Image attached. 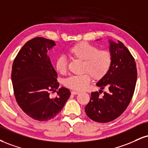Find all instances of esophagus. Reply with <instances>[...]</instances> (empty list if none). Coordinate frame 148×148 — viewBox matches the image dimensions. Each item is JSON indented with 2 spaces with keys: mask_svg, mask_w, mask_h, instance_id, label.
I'll list each match as a JSON object with an SVG mask.
<instances>
[{
  "mask_svg": "<svg viewBox=\"0 0 148 148\" xmlns=\"http://www.w3.org/2000/svg\"><path fill=\"white\" fill-rule=\"evenodd\" d=\"M71 93H72V94H74V95H76V94H79V92H76V91H72V92H71Z\"/></svg>",
  "mask_w": 148,
  "mask_h": 148,
  "instance_id": "esophagus-1",
  "label": "esophagus"
}]
</instances>
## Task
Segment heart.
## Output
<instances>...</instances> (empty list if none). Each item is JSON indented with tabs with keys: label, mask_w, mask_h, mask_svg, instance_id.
I'll return each instance as SVG.
<instances>
[{
	"label": "heart",
	"mask_w": 148,
	"mask_h": 148,
	"mask_svg": "<svg viewBox=\"0 0 148 148\" xmlns=\"http://www.w3.org/2000/svg\"><path fill=\"white\" fill-rule=\"evenodd\" d=\"M73 58L83 60L82 75L71 76L64 81L67 88L81 91L88 86L91 76L94 80L103 79L110 71L112 63V57L110 51L99 49L97 46L88 42L74 44L67 51ZM55 69L60 74H65L67 69V62L65 57L60 56L55 62Z\"/></svg>",
	"instance_id": "1"
}]
</instances>
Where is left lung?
Instances as JSON below:
<instances>
[{
  "mask_svg": "<svg viewBox=\"0 0 148 148\" xmlns=\"http://www.w3.org/2000/svg\"><path fill=\"white\" fill-rule=\"evenodd\" d=\"M112 63L110 71L97 85L102 90L92 92L85 111L90 119L98 123H108L117 119L127 108L132 99L137 79L136 65L134 57L124 44L110 40Z\"/></svg>",
  "mask_w": 148,
  "mask_h": 148,
  "instance_id": "1",
  "label": "left lung"
}]
</instances>
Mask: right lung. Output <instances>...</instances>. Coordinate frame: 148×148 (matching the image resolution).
<instances>
[{
	"instance_id": "obj_1",
	"label": "right lung",
	"mask_w": 148,
	"mask_h": 148,
	"mask_svg": "<svg viewBox=\"0 0 148 148\" xmlns=\"http://www.w3.org/2000/svg\"><path fill=\"white\" fill-rule=\"evenodd\" d=\"M54 45L49 39H32L21 48L12 65V81L18 105L26 114L39 121L54 118L70 97L68 89L58 88L57 73L47 55ZM57 89V97H51V94Z\"/></svg>"
}]
</instances>
